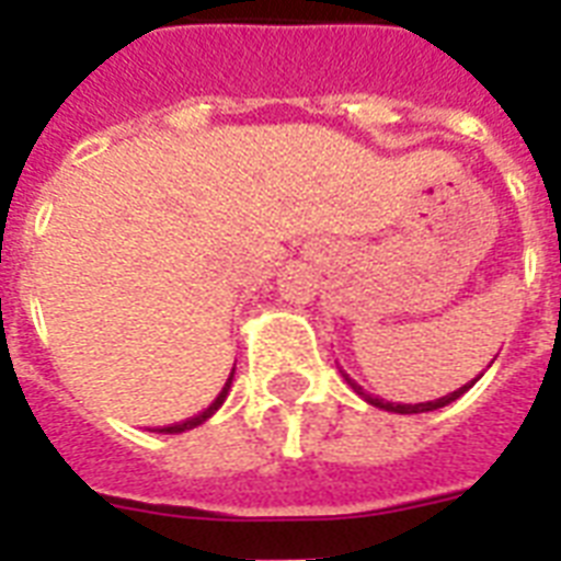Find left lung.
<instances>
[{"label":"left lung","instance_id":"8db88e82","mask_svg":"<svg viewBox=\"0 0 561 561\" xmlns=\"http://www.w3.org/2000/svg\"><path fill=\"white\" fill-rule=\"evenodd\" d=\"M343 378H346V383H350L352 390L358 392V396H360V399H364V401H369V404H373V408L390 410V413H404V416H408V413H427V410L445 408V404H451V401L460 399L462 392L469 390V387H474V381H478V378H474V381H471V383H462L460 390L448 392V396H443V399H434V401H419V404H399V401H383V399H378V396H373V392H367V390H364V387H360L358 381H352V378H350V375H346V373H343Z\"/></svg>","mask_w":561,"mask_h":561}]
</instances>
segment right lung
Segmentation results:
<instances>
[{"instance_id": "1", "label": "right lung", "mask_w": 561, "mask_h": 561, "mask_svg": "<svg viewBox=\"0 0 561 561\" xmlns=\"http://www.w3.org/2000/svg\"><path fill=\"white\" fill-rule=\"evenodd\" d=\"M232 373H236V369H232ZM229 387H232V375H229L227 383H224V390L218 392V399L211 401L209 408L203 410V413H197V416L186 419V422H180V425H165V427H160V434H183V431H192V427L203 425V422H206V419H209V416H215V410H218L220 404H224V399H227V396H229Z\"/></svg>"}]
</instances>
